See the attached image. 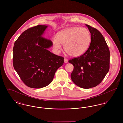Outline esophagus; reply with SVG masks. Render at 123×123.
<instances>
[{
	"mask_svg": "<svg viewBox=\"0 0 123 123\" xmlns=\"http://www.w3.org/2000/svg\"><path fill=\"white\" fill-rule=\"evenodd\" d=\"M64 62H65V63H67V62H68V59L65 58V59H64Z\"/></svg>",
	"mask_w": 123,
	"mask_h": 123,
	"instance_id": "esophagus-1",
	"label": "esophagus"
}]
</instances>
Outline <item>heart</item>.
I'll return each instance as SVG.
<instances>
[{"label": "heart", "mask_w": 123, "mask_h": 123, "mask_svg": "<svg viewBox=\"0 0 123 123\" xmlns=\"http://www.w3.org/2000/svg\"><path fill=\"white\" fill-rule=\"evenodd\" d=\"M91 42V35L88 29L74 26L59 32L53 39V47L56 50L62 48L71 56L79 57L88 50Z\"/></svg>", "instance_id": "b5f03b06"}]
</instances>
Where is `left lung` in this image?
<instances>
[{
    "mask_svg": "<svg viewBox=\"0 0 123 123\" xmlns=\"http://www.w3.org/2000/svg\"><path fill=\"white\" fill-rule=\"evenodd\" d=\"M91 34V43L87 51L69 62L74 69L70 77L78 86L88 89L98 85L109 70L110 52L105 39L97 29L86 25Z\"/></svg>",
    "mask_w": 123,
    "mask_h": 123,
    "instance_id": "obj_1",
    "label": "left lung"
}]
</instances>
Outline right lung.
Instances as JSON below:
<instances>
[{
	"mask_svg": "<svg viewBox=\"0 0 123 123\" xmlns=\"http://www.w3.org/2000/svg\"><path fill=\"white\" fill-rule=\"evenodd\" d=\"M48 26L38 25L19 36L13 47V63L23 82L28 87L43 88L53 81L55 73L64 63L63 57L51 53L50 40L42 35Z\"/></svg>",
	"mask_w": 123,
	"mask_h": 123,
	"instance_id": "obj_1",
	"label": "right lung"
}]
</instances>
